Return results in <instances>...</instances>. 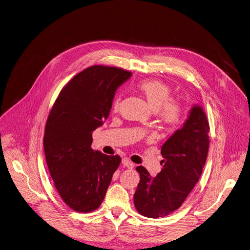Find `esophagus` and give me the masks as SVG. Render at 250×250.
I'll use <instances>...</instances> for the list:
<instances>
[{
  "instance_id": "esophagus-1",
  "label": "esophagus",
  "mask_w": 250,
  "mask_h": 250,
  "mask_svg": "<svg viewBox=\"0 0 250 250\" xmlns=\"http://www.w3.org/2000/svg\"><path fill=\"white\" fill-rule=\"evenodd\" d=\"M122 163H123L124 167H127V168H133V167H134V165L128 160V158H123Z\"/></svg>"
}]
</instances>
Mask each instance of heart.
<instances>
[{"label":"heart","mask_w":250,"mask_h":250,"mask_svg":"<svg viewBox=\"0 0 250 250\" xmlns=\"http://www.w3.org/2000/svg\"><path fill=\"white\" fill-rule=\"evenodd\" d=\"M137 86L151 107L156 110L157 121L165 128L173 129L180 125L183 106L177 101L170 99L171 88L168 84L158 80H144ZM120 105L121 98L117 97L112 108L118 110Z\"/></svg>","instance_id":"obj_1"}]
</instances>
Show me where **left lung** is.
I'll return each mask as SVG.
<instances>
[{
  "mask_svg": "<svg viewBox=\"0 0 250 250\" xmlns=\"http://www.w3.org/2000/svg\"><path fill=\"white\" fill-rule=\"evenodd\" d=\"M208 132L206 113L195 105L184 126L163 145L162 171L151 177L144 167H137L141 180L133 201L140 214L157 218L180 208L202 173L209 146Z\"/></svg>",
  "mask_w": 250,
  "mask_h": 250,
  "instance_id": "1",
  "label": "left lung"
}]
</instances>
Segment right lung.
Listing matches in <instances>:
<instances>
[{
    "label": "right lung",
    "mask_w": 250,
    "mask_h": 250,
    "mask_svg": "<svg viewBox=\"0 0 250 250\" xmlns=\"http://www.w3.org/2000/svg\"><path fill=\"white\" fill-rule=\"evenodd\" d=\"M131 73L95 64L67 83L44 127L43 149L55 187L67 207L92 212L103 202L122 158L92 148V131L108 117L118 86Z\"/></svg>",
    "instance_id": "right-lung-1"
}]
</instances>
